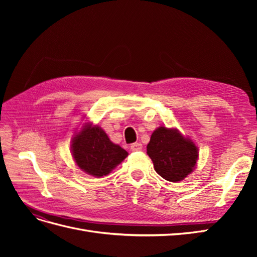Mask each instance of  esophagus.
<instances>
[{"instance_id": "obj_1", "label": "esophagus", "mask_w": 257, "mask_h": 257, "mask_svg": "<svg viewBox=\"0 0 257 257\" xmlns=\"http://www.w3.org/2000/svg\"><path fill=\"white\" fill-rule=\"evenodd\" d=\"M131 150H132V151H135V152L142 151V150H143V145L139 144V143L132 144V145H131Z\"/></svg>"}]
</instances>
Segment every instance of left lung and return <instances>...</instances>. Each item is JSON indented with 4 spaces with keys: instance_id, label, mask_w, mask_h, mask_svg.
<instances>
[{
    "instance_id": "1",
    "label": "left lung",
    "mask_w": 257,
    "mask_h": 257,
    "mask_svg": "<svg viewBox=\"0 0 257 257\" xmlns=\"http://www.w3.org/2000/svg\"><path fill=\"white\" fill-rule=\"evenodd\" d=\"M147 154L153 162L155 172L162 178L170 182H178L195 168L198 148L177 128L160 126L151 135Z\"/></svg>"
}]
</instances>
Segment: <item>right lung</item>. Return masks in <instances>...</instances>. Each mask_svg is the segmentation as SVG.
Segmentation results:
<instances>
[{
	"mask_svg": "<svg viewBox=\"0 0 257 257\" xmlns=\"http://www.w3.org/2000/svg\"><path fill=\"white\" fill-rule=\"evenodd\" d=\"M71 149L78 167L97 178L109 174L128 154L111 143L102 127L88 123L72 138Z\"/></svg>",
	"mask_w": 257,
	"mask_h": 257,
	"instance_id": "obj_1",
	"label": "right lung"
}]
</instances>
